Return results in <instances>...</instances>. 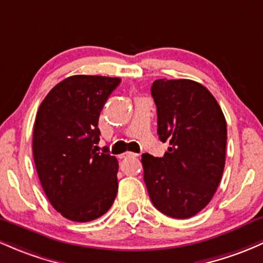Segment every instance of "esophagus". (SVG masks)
I'll list each match as a JSON object with an SVG mask.
<instances>
[{
	"mask_svg": "<svg viewBox=\"0 0 263 263\" xmlns=\"http://www.w3.org/2000/svg\"><path fill=\"white\" fill-rule=\"evenodd\" d=\"M136 156H137V154L131 153V151H127V153H124L122 155V157H136Z\"/></svg>",
	"mask_w": 263,
	"mask_h": 263,
	"instance_id": "34e87169",
	"label": "esophagus"
}]
</instances>
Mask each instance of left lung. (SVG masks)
<instances>
[{
	"label": "left lung",
	"instance_id": "left-lung-1",
	"mask_svg": "<svg viewBox=\"0 0 263 263\" xmlns=\"http://www.w3.org/2000/svg\"><path fill=\"white\" fill-rule=\"evenodd\" d=\"M151 96L159 139L168 147L162 157L142 155L143 180L160 212L186 219L208 205L222 179L224 115L212 93L190 79H157Z\"/></svg>",
	"mask_w": 263,
	"mask_h": 263
}]
</instances>
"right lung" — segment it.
Wrapping results in <instances>:
<instances>
[{"mask_svg":"<svg viewBox=\"0 0 263 263\" xmlns=\"http://www.w3.org/2000/svg\"><path fill=\"white\" fill-rule=\"evenodd\" d=\"M120 78L73 76L60 82L39 107L32 154L41 186L57 212L73 222H90L112 206L118 161L95 150L98 118Z\"/></svg>","mask_w":263,"mask_h":263,"instance_id":"right-lung-1","label":"right lung"}]
</instances>
